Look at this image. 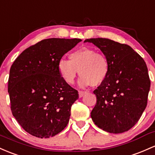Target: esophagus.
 <instances>
[{
  "instance_id": "1",
  "label": "esophagus",
  "mask_w": 155,
  "mask_h": 155,
  "mask_svg": "<svg viewBox=\"0 0 155 155\" xmlns=\"http://www.w3.org/2000/svg\"><path fill=\"white\" fill-rule=\"evenodd\" d=\"M87 92L85 91H79V98H81V97H83L84 94H86Z\"/></svg>"
}]
</instances>
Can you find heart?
Returning a JSON list of instances; mask_svg holds the SVG:
<instances>
[{
  "label": "heart",
  "mask_w": 155,
  "mask_h": 155,
  "mask_svg": "<svg viewBox=\"0 0 155 155\" xmlns=\"http://www.w3.org/2000/svg\"><path fill=\"white\" fill-rule=\"evenodd\" d=\"M58 71L67 84H74L79 71V85L96 87L102 84L107 77L110 62L104 54L84 47L71 53L69 60L59 61Z\"/></svg>",
  "instance_id": "heart-1"
}]
</instances>
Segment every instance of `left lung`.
Instances as JSON below:
<instances>
[{
    "label": "left lung",
    "mask_w": 155,
    "mask_h": 155,
    "mask_svg": "<svg viewBox=\"0 0 155 155\" xmlns=\"http://www.w3.org/2000/svg\"><path fill=\"white\" fill-rule=\"evenodd\" d=\"M107 57L109 74L93 91L91 112L95 124L110 133H122L135 125L147 105L150 79L143 59L130 45L106 38L87 39Z\"/></svg>",
    "instance_id": "obj_1"
}]
</instances>
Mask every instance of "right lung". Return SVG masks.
Here are the masks:
<instances>
[{
    "label": "right lung",
    "instance_id": "add662e5",
    "mask_svg": "<svg viewBox=\"0 0 155 155\" xmlns=\"http://www.w3.org/2000/svg\"><path fill=\"white\" fill-rule=\"evenodd\" d=\"M80 39L50 38L31 45L12 64L8 81L13 116L30 135L48 138L68 124L76 90L59 74L62 57Z\"/></svg>",
    "mask_w": 155,
    "mask_h": 155
}]
</instances>
